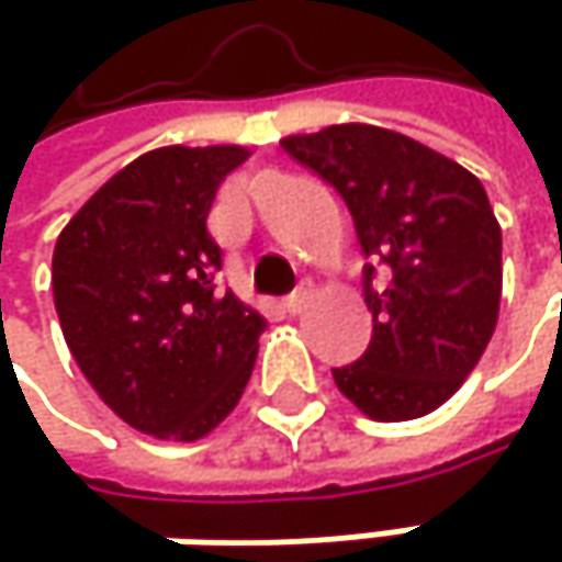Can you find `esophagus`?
<instances>
[{"label":"esophagus","instance_id":"1","mask_svg":"<svg viewBox=\"0 0 562 562\" xmlns=\"http://www.w3.org/2000/svg\"><path fill=\"white\" fill-rule=\"evenodd\" d=\"M308 299H312V285H308V282H302V285H295V289L282 299V308L295 315V312H302V308H305V302H308Z\"/></svg>","mask_w":562,"mask_h":562}]
</instances>
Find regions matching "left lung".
I'll return each mask as SVG.
<instances>
[{
  "instance_id": "8db88e82",
  "label": "left lung",
  "mask_w": 562,
  "mask_h": 562,
  "mask_svg": "<svg viewBox=\"0 0 562 562\" xmlns=\"http://www.w3.org/2000/svg\"><path fill=\"white\" fill-rule=\"evenodd\" d=\"M282 149L351 211L374 315L368 351L331 368L371 419L400 423L442 406L479 364L502 305V227L482 181L429 146L345 123L289 136ZM384 269L389 282L374 286Z\"/></svg>"
}]
</instances>
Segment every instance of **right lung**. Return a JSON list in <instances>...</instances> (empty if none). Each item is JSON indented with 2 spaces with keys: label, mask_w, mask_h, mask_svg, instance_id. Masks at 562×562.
<instances>
[{
  "label": "right lung",
  "mask_w": 562,
  "mask_h": 562,
  "mask_svg": "<svg viewBox=\"0 0 562 562\" xmlns=\"http://www.w3.org/2000/svg\"><path fill=\"white\" fill-rule=\"evenodd\" d=\"M240 146H166L116 171L60 231L52 263L64 341L133 429L201 439L240 400L267 318L217 292L207 214Z\"/></svg>",
  "instance_id": "obj_1"
}]
</instances>
